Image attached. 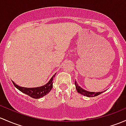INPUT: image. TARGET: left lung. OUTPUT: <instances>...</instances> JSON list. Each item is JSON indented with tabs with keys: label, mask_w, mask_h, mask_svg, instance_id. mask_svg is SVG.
<instances>
[{
	"label": "left lung",
	"mask_w": 126,
	"mask_h": 126,
	"mask_svg": "<svg viewBox=\"0 0 126 126\" xmlns=\"http://www.w3.org/2000/svg\"><path fill=\"white\" fill-rule=\"evenodd\" d=\"M75 88H76L77 91L79 93H80V94L84 95V96H87V97H94V96H96L97 95L101 94V93H103V92H89V91H86V90L83 89L82 87L79 86L78 83L75 81Z\"/></svg>",
	"instance_id": "obj_1"
}]
</instances>
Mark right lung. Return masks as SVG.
I'll list each match as a JSON object with an SVG mask.
<instances>
[{
    "label": "right lung",
    "instance_id": "add662e5",
    "mask_svg": "<svg viewBox=\"0 0 126 126\" xmlns=\"http://www.w3.org/2000/svg\"><path fill=\"white\" fill-rule=\"evenodd\" d=\"M55 74H54V75L52 77L50 80L46 83L45 85L42 86L40 87H32V88H28V87H23L19 86L17 85L15 83H14L13 81V84L14 85V86L16 87L17 89L19 90L20 91H21L22 92H23V94L28 95V96H31V97L33 98L38 99L40 98L43 97L45 95H47V94L49 93V92L51 91V90L52 89V87H53V78L55 77Z\"/></svg>",
    "mask_w": 126,
    "mask_h": 126
}]
</instances>
